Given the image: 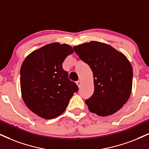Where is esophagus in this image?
Wrapping results in <instances>:
<instances>
[{
	"mask_svg": "<svg viewBox=\"0 0 149 149\" xmlns=\"http://www.w3.org/2000/svg\"><path fill=\"white\" fill-rule=\"evenodd\" d=\"M76 84H77V85L78 86V87H79V88L80 87L81 84H82V83H81V81H80V80H78V81H77V82H76Z\"/></svg>",
	"mask_w": 149,
	"mask_h": 149,
	"instance_id": "esophagus-1",
	"label": "esophagus"
}]
</instances>
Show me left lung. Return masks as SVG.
I'll return each instance as SVG.
<instances>
[{
  "label": "left lung",
  "mask_w": 149,
  "mask_h": 149,
  "mask_svg": "<svg viewBox=\"0 0 149 149\" xmlns=\"http://www.w3.org/2000/svg\"><path fill=\"white\" fill-rule=\"evenodd\" d=\"M73 49L93 72L94 92L85 100L90 111L104 117L119 111L132 90L133 68L127 58L111 45L97 41Z\"/></svg>",
  "instance_id": "left-lung-1"
}]
</instances>
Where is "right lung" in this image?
Here are the masks:
<instances>
[{
	"mask_svg": "<svg viewBox=\"0 0 149 149\" xmlns=\"http://www.w3.org/2000/svg\"><path fill=\"white\" fill-rule=\"evenodd\" d=\"M70 45L54 42L33 51L20 68V89L24 104L44 119L56 118L65 111L69 100L78 91L63 69Z\"/></svg>",
	"mask_w": 149,
	"mask_h": 149,
	"instance_id": "add662e5",
	"label": "right lung"
}]
</instances>
